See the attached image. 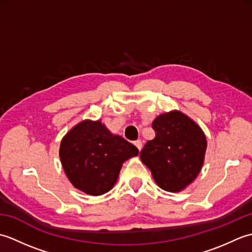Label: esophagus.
Returning <instances> with one entry per match:
<instances>
[{
  "mask_svg": "<svg viewBox=\"0 0 252 252\" xmlns=\"http://www.w3.org/2000/svg\"><path fill=\"white\" fill-rule=\"evenodd\" d=\"M134 145L137 147L138 151L141 152V149L143 148V143H142V141H141V140H137V141H135V142H134Z\"/></svg>",
  "mask_w": 252,
  "mask_h": 252,
  "instance_id": "34e87169",
  "label": "esophagus"
}]
</instances>
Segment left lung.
<instances>
[{"label": "left lung", "instance_id": "1", "mask_svg": "<svg viewBox=\"0 0 252 252\" xmlns=\"http://www.w3.org/2000/svg\"><path fill=\"white\" fill-rule=\"evenodd\" d=\"M156 133L141 151V160L152 171L156 183L167 191H180L200 172L207 148L201 129L180 111L157 117Z\"/></svg>", "mask_w": 252, "mask_h": 252}]
</instances>
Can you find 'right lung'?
<instances>
[{
    "label": "right lung",
    "mask_w": 252,
    "mask_h": 252,
    "mask_svg": "<svg viewBox=\"0 0 252 252\" xmlns=\"http://www.w3.org/2000/svg\"><path fill=\"white\" fill-rule=\"evenodd\" d=\"M138 149L119 135H114L100 121L85 120L63 138L60 157L69 181L89 195L109 191L122 163Z\"/></svg>",
    "instance_id": "right-lung-1"
}]
</instances>
